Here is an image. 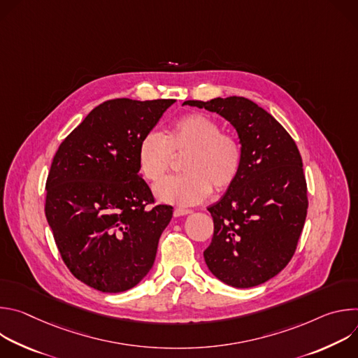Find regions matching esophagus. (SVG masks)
Returning a JSON list of instances; mask_svg holds the SVG:
<instances>
[{"label":"esophagus","mask_w":358,"mask_h":358,"mask_svg":"<svg viewBox=\"0 0 358 358\" xmlns=\"http://www.w3.org/2000/svg\"><path fill=\"white\" fill-rule=\"evenodd\" d=\"M191 210H185V208H176L174 210V217H182V215H188L191 214Z\"/></svg>","instance_id":"34e87169"}]
</instances>
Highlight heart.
<instances>
[{"instance_id":"b5f03b06","label":"heart","mask_w":358,"mask_h":358,"mask_svg":"<svg viewBox=\"0 0 358 358\" xmlns=\"http://www.w3.org/2000/svg\"><path fill=\"white\" fill-rule=\"evenodd\" d=\"M184 155V174L169 177L155 188L160 201L180 207L202 202L213 187L215 192L231 188L243 162L242 143L236 134L224 131L207 115L188 113L171 124L166 137L159 131L143 136L138 144V167L145 180L157 182L173 167L176 157Z\"/></svg>"}]
</instances>
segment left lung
Returning <instances> with one entry per match:
<instances>
[{
  "mask_svg": "<svg viewBox=\"0 0 358 358\" xmlns=\"http://www.w3.org/2000/svg\"><path fill=\"white\" fill-rule=\"evenodd\" d=\"M184 103L231 122L243 148L236 181L208 207L214 235L203 259L213 275L229 286L265 283L293 258L308 215V184L299 148L283 126L249 99Z\"/></svg>",
  "mask_w": 358,
  "mask_h": 358,
  "instance_id": "8db88e82",
  "label": "left lung"
}]
</instances>
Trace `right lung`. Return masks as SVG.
I'll return each mask as SVG.
<instances>
[{
	"mask_svg": "<svg viewBox=\"0 0 358 358\" xmlns=\"http://www.w3.org/2000/svg\"><path fill=\"white\" fill-rule=\"evenodd\" d=\"M174 101L106 100L55 152L45 215L66 268L96 290H129L155 264L173 207L157 206L137 155L143 136Z\"/></svg>",
	"mask_w": 358,
	"mask_h": 358,
	"instance_id": "obj_1",
	"label": "right lung"
}]
</instances>
